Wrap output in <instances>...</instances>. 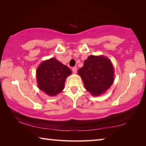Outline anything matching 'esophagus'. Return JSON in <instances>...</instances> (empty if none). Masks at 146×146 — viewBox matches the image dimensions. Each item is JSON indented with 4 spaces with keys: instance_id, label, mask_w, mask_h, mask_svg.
<instances>
[{
    "instance_id": "34e87169",
    "label": "esophagus",
    "mask_w": 146,
    "mask_h": 146,
    "mask_svg": "<svg viewBox=\"0 0 146 146\" xmlns=\"http://www.w3.org/2000/svg\"><path fill=\"white\" fill-rule=\"evenodd\" d=\"M76 70H77V68H76V67H73L72 68V71L74 73H76Z\"/></svg>"
}]
</instances>
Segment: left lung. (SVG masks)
I'll return each mask as SVG.
<instances>
[{
	"mask_svg": "<svg viewBox=\"0 0 146 146\" xmlns=\"http://www.w3.org/2000/svg\"><path fill=\"white\" fill-rule=\"evenodd\" d=\"M78 73L82 79L86 90L93 96L105 93L114 82L112 63L104 56H89Z\"/></svg>",
	"mask_w": 146,
	"mask_h": 146,
	"instance_id": "1",
	"label": "left lung"
}]
</instances>
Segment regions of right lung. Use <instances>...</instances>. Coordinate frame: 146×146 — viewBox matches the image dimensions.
<instances>
[{
  "mask_svg": "<svg viewBox=\"0 0 146 146\" xmlns=\"http://www.w3.org/2000/svg\"><path fill=\"white\" fill-rule=\"evenodd\" d=\"M71 74L68 66L55 58L42 62L36 71L39 89L49 96H55L64 90L67 76Z\"/></svg>",
  "mask_w": 146,
  "mask_h": 146,
  "instance_id": "right-lung-1",
  "label": "right lung"
}]
</instances>
